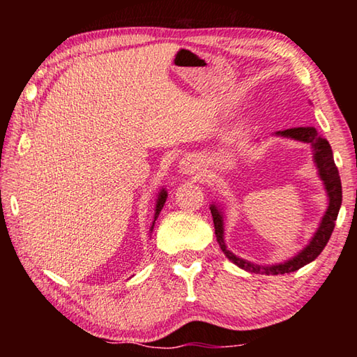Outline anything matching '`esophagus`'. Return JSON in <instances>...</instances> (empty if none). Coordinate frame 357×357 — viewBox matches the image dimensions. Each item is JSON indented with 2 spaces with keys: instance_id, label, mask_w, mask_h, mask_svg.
I'll return each mask as SVG.
<instances>
[{
  "instance_id": "34e87169",
  "label": "esophagus",
  "mask_w": 357,
  "mask_h": 357,
  "mask_svg": "<svg viewBox=\"0 0 357 357\" xmlns=\"http://www.w3.org/2000/svg\"><path fill=\"white\" fill-rule=\"evenodd\" d=\"M202 164L197 157L193 155H187L184 159H181L179 162V172L183 174H200L202 173Z\"/></svg>"
}]
</instances>
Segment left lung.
<instances>
[{
	"label": "left lung",
	"instance_id": "left-lung-1",
	"mask_svg": "<svg viewBox=\"0 0 357 357\" xmlns=\"http://www.w3.org/2000/svg\"><path fill=\"white\" fill-rule=\"evenodd\" d=\"M274 135L283 137V138H291V140L310 144L312 153H313V164L317 167L318 176L323 181L326 195H328V208H326L321 220H319L317 231L313 233L309 244L296 253L294 257L288 258L282 263H275V264L252 263L249 259L241 258L238 255H234L231 250H228V247L225 244V227H223V220H225L223 206L222 204H217L215 202L209 206L211 214H213V220H214L217 243H219L222 252L225 253V257L241 269L249 271V273L266 274V275L294 273V271L301 269L302 266L312 263L313 259L323 252L326 244H328L331 234L334 231L338 211H340V206H342V183H340V176H338V170L335 167L334 155H332L329 142L326 140L324 137L319 135L315 128H294V129L279 130L275 132Z\"/></svg>",
	"mask_w": 357,
	"mask_h": 357
}]
</instances>
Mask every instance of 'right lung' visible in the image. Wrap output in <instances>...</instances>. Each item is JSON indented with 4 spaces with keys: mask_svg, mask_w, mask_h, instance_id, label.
<instances>
[{
    "mask_svg": "<svg viewBox=\"0 0 357 357\" xmlns=\"http://www.w3.org/2000/svg\"><path fill=\"white\" fill-rule=\"evenodd\" d=\"M167 197H168V193H167V190H165V187H162L160 192H159V195H157V200H155L154 220H153V225H151V229H149V231H153V229H154V223H155V220H157V217H159L162 208H164V204H165V202H167Z\"/></svg>",
    "mask_w": 357,
    "mask_h": 357,
    "instance_id": "right-lung-1",
    "label": "right lung"
}]
</instances>
